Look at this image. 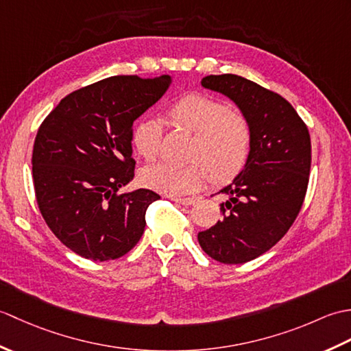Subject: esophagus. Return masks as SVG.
<instances>
[{
  "mask_svg": "<svg viewBox=\"0 0 351 351\" xmlns=\"http://www.w3.org/2000/svg\"><path fill=\"white\" fill-rule=\"evenodd\" d=\"M170 199L173 200V202L180 204V205H185V206L193 205V204L196 202V199H195V197H170Z\"/></svg>",
  "mask_w": 351,
  "mask_h": 351,
  "instance_id": "esophagus-1",
  "label": "esophagus"
}]
</instances>
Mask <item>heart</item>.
Here are the masks:
<instances>
[{
	"label": "heart",
	"mask_w": 351,
	"mask_h": 351,
	"mask_svg": "<svg viewBox=\"0 0 351 351\" xmlns=\"http://www.w3.org/2000/svg\"><path fill=\"white\" fill-rule=\"evenodd\" d=\"M170 123L193 134L189 149L190 164L175 166L158 162L141 171L146 187L164 195H189L210 178L214 184H226L241 173L252 151V126L241 111L230 110L221 99L191 93L171 104ZM162 128L155 119H140L131 132V143L146 161L160 154Z\"/></svg>",
	"instance_id": "1"
}]
</instances>
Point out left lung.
I'll use <instances>...</instances> for the list:
<instances>
[{"label": "left lung", "mask_w": 351, "mask_h": 351, "mask_svg": "<svg viewBox=\"0 0 351 351\" xmlns=\"http://www.w3.org/2000/svg\"><path fill=\"white\" fill-rule=\"evenodd\" d=\"M202 86L232 99L252 126L244 170L221 189L223 219L197 234L200 247L223 264H244L270 250L293 226L308 190V126L280 95L250 80L223 73Z\"/></svg>", "instance_id": "left-lung-1"}]
</instances>
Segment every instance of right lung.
Masks as SVG:
<instances>
[{
    "instance_id": "add662e5",
    "label": "right lung",
    "mask_w": 351,
    "mask_h": 351,
    "mask_svg": "<svg viewBox=\"0 0 351 351\" xmlns=\"http://www.w3.org/2000/svg\"><path fill=\"white\" fill-rule=\"evenodd\" d=\"M170 75H117L69 93L42 122L33 181L42 217L58 240L92 261L117 259L145 232L160 196L132 181V123L166 93Z\"/></svg>"
}]
</instances>
